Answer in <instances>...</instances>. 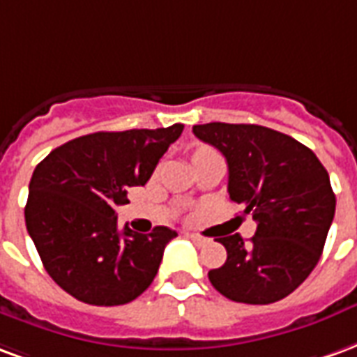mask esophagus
I'll return each mask as SVG.
<instances>
[{"label":"esophagus","instance_id":"obj_1","mask_svg":"<svg viewBox=\"0 0 357 357\" xmlns=\"http://www.w3.org/2000/svg\"><path fill=\"white\" fill-rule=\"evenodd\" d=\"M192 241H196V243H205V239L202 236H197V234H186Z\"/></svg>","mask_w":357,"mask_h":357}]
</instances>
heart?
Wrapping results in <instances>:
<instances>
[{
	"instance_id": "heart-1",
	"label": "heart",
	"mask_w": 357,
	"mask_h": 357,
	"mask_svg": "<svg viewBox=\"0 0 357 357\" xmlns=\"http://www.w3.org/2000/svg\"><path fill=\"white\" fill-rule=\"evenodd\" d=\"M199 152H205V148H202V150H197L196 153H199ZM196 153H194V155H196Z\"/></svg>"
}]
</instances>
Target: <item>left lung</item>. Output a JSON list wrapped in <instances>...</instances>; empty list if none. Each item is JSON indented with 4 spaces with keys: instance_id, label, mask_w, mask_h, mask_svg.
<instances>
[{
    "instance_id": "1",
    "label": "left lung",
    "mask_w": 357,
    "mask_h": 357,
    "mask_svg": "<svg viewBox=\"0 0 357 357\" xmlns=\"http://www.w3.org/2000/svg\"><path fill=\"white\" fill-rule=\"evenodd\" d=\"M192 131L222 152L230 199L257 220L249 243L239 234L218 239L228 257L209 282L236 303L282 301L324 251L337 205L327 171L310 148L262 125L215 121Z\"/></svg>"
}]
</instances>
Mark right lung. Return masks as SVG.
<instances>
[{
    "instance_id": "obj_1",
    "label": "right lung",
    "mask_w": 357,
    "mask_h": 357,
    "mask_svg": "<svg viewBox=\"0 0 357 357\" xmlns=\"http://www.w3.org/2000/svg\"><path fill=\"white\" fill-rule=\"evenodd\" d=\"M184 125L93 132L54 148L33 169L24 218L47 274L66 293L95 306L142 295L176 232L118 228L127 190L144 186Z\"/></svg>"
}]
</instances>
